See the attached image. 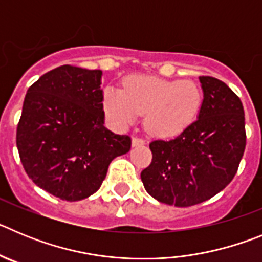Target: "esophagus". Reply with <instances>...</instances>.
<instances>
[{"label": "esophagus", "instance_id": "esophagus-1", "mask_svg": "<svg viewBox=\"0 0 262 262\" xmlns=\"http://www.w3.org/2000/svg\"><path fill=\"white\" fill-rule=\"evenodd\" d=\"M145 144V140L143 138H139V136H135L133 139V145H143Z\"/></svg>", "mask_w": 262, "mask_h": 262}]
</instances>
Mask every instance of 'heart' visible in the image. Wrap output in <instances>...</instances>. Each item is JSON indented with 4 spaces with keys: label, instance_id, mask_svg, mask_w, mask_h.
<instances>
[{
    "label": "heart",
    "instance_id": "heart-1",
    "mask_svg": "<svg viewBox=\"0 0 262 262\" xmlns=\"http://www.w3.org/2000/svg\"><path fill=\"white\" fill-rule=\"evenodd\" d=\"M201 102L202 96L193 81L147 75L128 76L122 90L107 88L103 93V107L115 123L127 126L145 113V127L157 136L174 135L189 126Z\"/></svg>",
    "mask_w": 262,
    "mask_h": 262
}]
</instances>
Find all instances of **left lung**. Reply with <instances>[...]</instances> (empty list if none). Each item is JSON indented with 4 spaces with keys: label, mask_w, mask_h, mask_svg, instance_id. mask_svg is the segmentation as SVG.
Masks as SVG:
<instances>
[{
    "label": "left lung",
    "mask_w": 262,
    "mask_h": 262,
    "mask_svg": "<svg viewBox=\"0 0 262 262\" xmlns=\"http://www.w3.org/2000/svg\"><path fill=\"white\" fill-rule=\"evenodd\" d=\"M200 115L181 134L149 143L152 161L142 172L145 190L161 203L189 207L232 181L247 144L244 108L223 81L201 76Z\"/></svg>",
    "instance_id": "1"
}]
</instances>
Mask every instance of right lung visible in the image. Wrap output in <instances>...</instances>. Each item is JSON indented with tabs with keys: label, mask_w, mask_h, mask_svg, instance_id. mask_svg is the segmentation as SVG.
<instances>
[{
	"label": "right lung",
	"mask_w": 262,
	"mask_h": 262,
	"mask_svg": "<svg viewBox=\"0 0 262 262\" xmlns=\"http://www.w3.org/2000/svg\"><path fill=\"white\" fill-rule=\"evenodd\" d=\"M102 72L61 66L27 90L17 127L20 163L32 182L62 201H81L102 185L131 136L103 126Z\"/></svg>",
	"instance_id": "right-lung-1"
}]
</instances>
